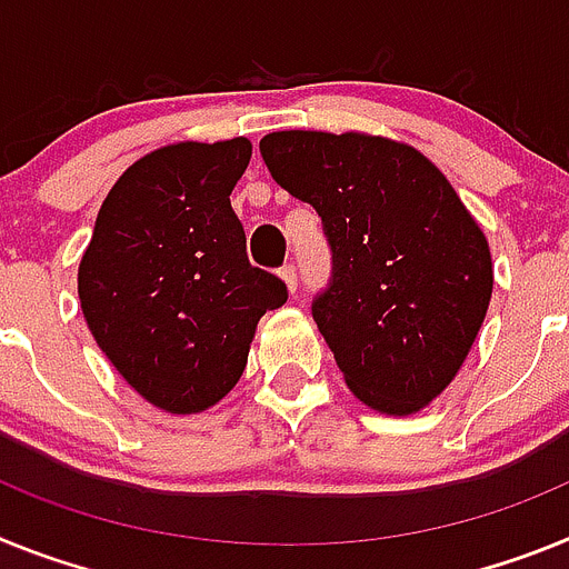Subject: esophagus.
Segmentation results:
<instances>
[{
    "label": "esophagus",
    "mask_w": 569,
    "mask_h": 569,
    "mask_svg": "<svg viewBox=\"0 0 569 569\" xmlns=\"http://www.w3.org/2000/svg\"><path fill=\"white\" fill-rule=\"evenodd\" d=\"M280 278H283V283L289 286V291L298 289V269H295L291 263H286L283 269H280Z\"/></svg>",
    "instance_id": "34e87169"
}]
</instances>
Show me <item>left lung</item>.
Masks as SVG:
<instances>
[{
    "instance_id": "left-lung-1",
    "label": "left lung",
    "mask_w": 569,
    "mask_h": 569,
    "mask_svg": "<svg viewBox=\"0 0 569 569\" xmlns=\"http://www.w3.org/2000/svg\"><path fill=\"white\" fill-rule=\"evenodd\" d=\"M271 177L309 202L332 251L312 318L346 383L409 415L449 387L492 298L487 237L415 148L367 134L274 131Z\"/></svg>"
}]
</instances>
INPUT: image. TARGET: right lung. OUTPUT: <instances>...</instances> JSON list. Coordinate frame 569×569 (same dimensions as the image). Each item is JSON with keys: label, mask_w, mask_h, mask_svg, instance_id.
Wrapping results in <instances>:
<instances>
[{"label": "right lung", "mask_w": 569, "mask_h": 569, "mask_svg": "<svg viewBox=\"0 0 569 569\" xmlns=\"http://www.w3.org/2000/svg\"><path fill=\"white\" fill-rule=\"evenodd\" d=\"M251 142H180L117 180L79 263V303L117 372L174 415L200 412L246 369L257 320L289 298L249 263L231 189Z\"/></svg>", "instance_id": "obj_1"}]
</instances>
